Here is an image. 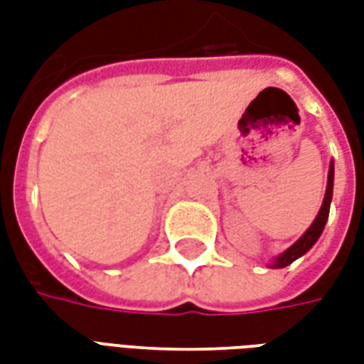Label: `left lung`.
I'll use <instances>...</instances> for the list:
<instances>
[{
    "mask_svg": "<svg viewBox=\"0 0 364 364\" xmlns=\"http://www.w3.org/2000/svg\"><path fill=\"white\" fill-rule=\"evenodd\" d=\"M331 193H333V164L329 167V175H328V187H326V197H323V203H321V208L318 216H316V220L312 222V226L306 230V234L300 240H298L296 244H292L284 253H281L274 263L271 265L273 269H281L290 265L292 261L298 259V257H302L310 247H312L316 242H318V237L321 236V232H323V226H326V222H328L329 216V203H331Z\"/></svg>",
    "mask_w": 364,
    "mask_h": 364,
    "instance_id": "obj_1",
    "label": "left lung"
}]
</instances>
